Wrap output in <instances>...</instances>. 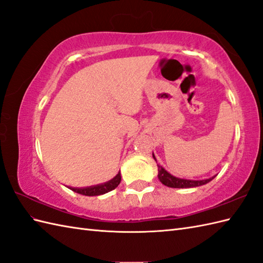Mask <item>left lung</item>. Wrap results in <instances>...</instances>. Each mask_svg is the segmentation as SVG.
<instances>
[{
	"label": "left lung",
	"instance_id": "obj_1",
	"mask_svg": "<svg viewBox=\"0 0 263 263\" xmlns=\"http://www.w3.org/2000/svg\"><path fill=\"white\" fill-rule=\"evenodd\" d=\"M153 157L156 160V163H157V159H156L154 153H153ZM157 166H158L159 181L163 183L164 185L168 187H174V189H189V187H197V186L204 185V184L214 180L216 176L215 175L210 178H205V180H186V178H180L172 175L171 173L167 172L164 167L160 166L159 164H157Z\"/></svg>",
	"mask_w": 263,
	"mask_h": 263
}]
</instances>
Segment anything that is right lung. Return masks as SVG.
<instances>
[{
    "instance_id": "obj_1",
    "label": "right lung",
    "mask_w": 263,
    "mask_h": 263,
    "mask_svg": "<svg viewBox=\"0 0 263 263\" xmlns=\"http://www.w3.org/2000/svg\"><path fill=\"white\" fill-rule=\"evenodd\" d=\"M120 182H121V173L119 172L116 174V176L111 178V180H109L108 182L97 184V185H91L87 187H72V186H68V187L72 190L73 192H77L79 194L88 195V197H95V195H102L111 191V190L117 187Z\"/></svg>"
}]
</instances>
